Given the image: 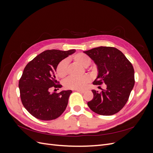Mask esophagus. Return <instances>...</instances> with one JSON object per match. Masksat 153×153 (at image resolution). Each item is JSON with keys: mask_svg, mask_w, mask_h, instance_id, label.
Here are the masks:
<instances>
[{"mask_svg": "<svg viewBox=\"0 0 153 153\" xmlns=\"http://www.w3.org/2000/svg\"><path fill=\"white\" fill-rule=\"evenodd\" d=\"M75 91L79 92H82V93H84V92H85V90H81V89H76Z\"/></svg>", "mask_w": 153, "mask_h": 153, "instance_id": "34e87169", "label": "esophagus"}]
</instances>
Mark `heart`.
<instances>
[{
  "label": "heart",
  "mask_w": 153,
  "mask_h": 153,
  "mask_svg": "<svg viewBox=\"0 0 153 153\" xmlns=\"http://www.w3.org/2000/svg\"><path fill=\"white\" fill-rule=\"evenodd\" d=\"M72 59L76 63L84 67H87L91 62V58L88 55L82 53H78L74 55L72 57ZM68 61L67 59L62 60L58 64L56 68V72L59 77L63 78L68 75ZM90 80L91 78L88 75H84L80 77L71 76L66 78L64 82V85L67 89H82L87 85Z\"/></svg>",
  "instance_id": "b5f03b06"
}]
</instances>
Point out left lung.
I'll list each match as a JSON object with an SVG mask.
<instances>
[{"instance_id":"left-lung-1","label":"left lung","mask_w":153,"mask_h":153,"mask_svg":"<svg viewBox=\"0 0 153 153\" xmlns=\"http://www.w3.org/2000/svg\"><path fill=\"white\" fill-rule=\"evenodd\" d=\"M98 66V75L94 85H106V89L92 90L93 99L87 103L94 112L112 115L126 105L134 84L135 76L131 63L125 55L114 47H100L85 51Z\"/></svg>"}]
</instances>
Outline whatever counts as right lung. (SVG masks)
<instances>
[{
    "instance_id": "right-lung-1",
    "label": "right lung",
    "mask_w": 153,
    "mask_h": 153,
    "mask_svg": "<svg viewBox=\"0 0 153 153\" xmlns=\"http://www.w3.org/2000/svg\"><path fill=\"white\" fill-rule=\"evenodd\" d=\"M75 52V50L44 51L32 60L24 68L19 80L22 103L36 118L50 121L57 119L66 108L71 90L50 93L52 88L62 85L55 73L58 64Z\"/></svg>"
}]
</instances>
